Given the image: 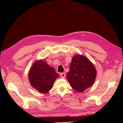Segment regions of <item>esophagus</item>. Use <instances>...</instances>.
Wrapping results in <instances>:
<instances>
[{
    "label": "esophagus",
    "mask_w": 123,
    "mask_h": 123,
    "mask_svg": "<svg viewBox=\"0 0 123 123\" xmlns=\"http://www.w3.org/2000/svg\"><path fill=\"white\" fill-rule=\"evenodd\" d=\"M61 76L63 78V79H64L66 76V74L65 73H62L61 74Z\"/></svg>",
    "instance_id": "1"
}]
</instances>
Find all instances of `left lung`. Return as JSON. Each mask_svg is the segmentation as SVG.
<instances>
[{
    "mask_svg": "<svg viewBox=\"0 0 123 123\" xmlns=\"http://www.w3.org/2000/svg\"><path fill=\"white\" fill-rule=\"evenodd\" d=\"M96 74L90 61L83 55L77 54L72 58L67 79L73 89L82 92L93 84Z\"/></svg>",
    "mask_w": 123,
    "mask_h": 123,
    "instance_id": "left-lung-1",
    "label": "left lung"
}]
</instances>
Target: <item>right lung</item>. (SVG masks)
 I'll return each instance as SVG.
<instances>
[{
    "label": "right lung",
    "instance_id": "1",
    "mask_svg": "<svg viewBox=\"0 0 123 123\" xmlns=\"http://www.w3.org/2000/svg\"><path fill=\"white\" fill-rule=\"evenodd\" d=\"M59 76L55 69L43 59L35 61L30 69L29 80L33 88L42 93H46L52 88Z\"/></svg>",
    "mask_w": 123,
    "mask_h": 123
}]
</instances>
